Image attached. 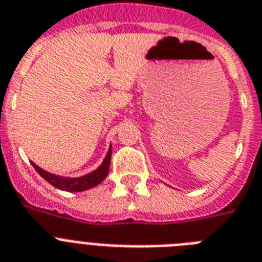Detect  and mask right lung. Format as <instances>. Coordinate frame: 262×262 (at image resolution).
<instances>
[{
  "label": "right lung",
  "instance_id": "add662e5",
  "mask_svg": "<svg viewBox=\"0 0 262 262\" xmlns=\"http://www.w3.org/2000/svg\"><path fill=\"white\" fill-rule=\"evenodd\" d=\"M111 158L112 145L109 146V150H107L102 164L93 172L88 173L85 176H80V177H63V176L53 174V173L46 172L42 168H39L38 165H36L34 162H32V165L34 166L37 173L49 182L50 185L54 186V188L60 189V190H65V192H83V190H88V189L97 186L98 184H101L106 179L109 166H111Z\"/></svg>",
  "mask_w": 262,
  "mask_h": 262
}]
</instances>
